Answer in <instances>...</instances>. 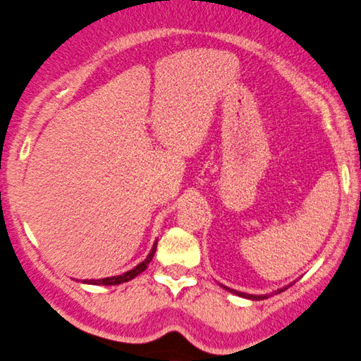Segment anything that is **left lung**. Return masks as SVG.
<instances>
[{
    "instance_id": "1",
    "label": "left lung",
    "mask_w": 361,
    "mask_h": 361,
    "mask_svg": "<svg viewBox=\"0 0 361 361\" xmlns=\"http://www.w3.org/2000/svg\"><path fill=\"white\" fill-rule=\"evenodd\" d=\"M224 287V286H223ZM224 289L226 290H230V292H233V294H236V295H241V298H247V299H252V300H262V299H267L269 298V295H253V294H245V292H238V290H233V289H230V287H224ZM287 287H283V289H279V290H275V294H281L282 290H286Z\"/></svg>"
}]
</instances>
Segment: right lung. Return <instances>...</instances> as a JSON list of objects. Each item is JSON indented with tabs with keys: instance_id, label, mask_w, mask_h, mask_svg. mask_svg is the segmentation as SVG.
Returning <instances> with one entry per match:
<instances>
[{
	"instance_id": "right-lung-1",
	"label": "right lung",
	"mask_w": 361,
	"mask_h": 361,
	"mask_svg": "<svg viewBox=\"0 0 361 361\" xmlns=\"http://www.w3.org/2000/svg\"><path fill=\"white\" fill-rule=\"evenodd\" d=\"M155 250H157V241L154 243V247H152L150 253H148L147 258L143 262H140V264L135 267V269L128 270V272L121 274V275H114V277H106V279H97V281H94V279H91V281H87V279H84L82 283H91V286H118V283H123V282H128L131 281V279H135L137 275H140L143 272V270L147 269V265L150 264L152 258H154L155 255Z\"/></svg>"
}]
</instances>
